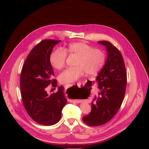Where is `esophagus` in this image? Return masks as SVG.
Listing matches in <instances>:
<instances>
[{
	"mask_svg": "<svg viewBox=\"0 0 149 149\" xmlns=\"http://www.w3.org/2000/svg\"><path fill=\"white\" fill-rule=\"evenodd\" d=\"M72 85H75V84H66L65 86H72ZM77 85L78 86H79V83H77ZM73 102H77V103H79V102H80V101L79 100H74L73 101Z\"/></svg>",
	"mask_w": 149,
	"mask_h": 149,
	"instance_id": "34e87169",
	"label": "esophagus"
}]
</instances>
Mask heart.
I'll return each instance as SVG.
<instances>
[{"instance_id": "1", "label": "heart", "mask_w": 149, "mask_h": 149, "mask_svg": "<svg viewBox=\"0 0 149 149\" xmlns=\"http://www.w3.org/2000/svg\"><path fill=\"white\" fill-rule=\"evenodd\" d=\"M67 54L75 56V67L63 71L59 75L61 83L76 81L85 73L94 75L103 67L105 62V54L101 49L93 48L84 42H76L70 44L62 49H58L50 56V62L53 67L61 70L64 67Z\"/></svg>"}]
</instances>
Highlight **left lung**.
Listing matches in <instances>:
<instances>
[{
	"instance_id": "8db88e82",
	"label": "left lung",
	"mask_w": 149,
	"mask_h": 149,
	"mask_svg": "<svg viewBox=\"0 0 149 149\" xmlns=\"http://www.w3.org/2000/svg\"><path fill=\"white\" fill-rule=\"evenodd\" d=\"M98 43L105 47L107 58L96 78L100 92L92 102L91 111L82 117L85 123L94 127L107 123L116 114L123 102L127 84L125 67L120 51L109 41Z\"/></svg>"
}]
</instances>
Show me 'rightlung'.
I'll list each match as a JSON object with an SVG mask.
<instances>
[{"mask_svg":"<svg viewBox=\"0 0 149 149\" xmlns=\"http://www.w3.org/2000/svg\"><path fill=\"white\" fill-rule=\"evenodd\" d=\"M60 42L44 39L39 42L26 58L20 74V87L25 109L32 119L44 125H52L60 120L67 102L62 86L51 94L45 90L49 84L54 87L57 86V81L53 79L50 56L54 47Z\"/></svg>","mask_w":149,"mask_h":149,"instance_id":"obj_1","label":"right lung"}]
</instances>
